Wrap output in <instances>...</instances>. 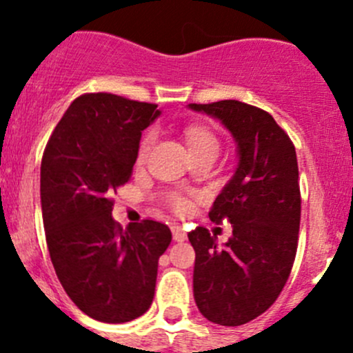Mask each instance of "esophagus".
Returning <instances> with one entry per match:
<instances>
[{"mask_svg": "<svg viewBox=\"0 0 353 353\" xmlns=\"http://www.w3.org/2000/svg\"><path fill=\"white\" fill-rule=\"evenodd\" d=\"M172 239L176 241V243H184V241L188 239V234L184 232L179 225H174L172 227Z\"/></svg>", "mask_w": 353, "mask_h": 353, "instance_id": "esophagus-1", "label": "esophagus"}]
</instances>
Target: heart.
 Listing matches in <instances>:
<instances>
[{
    "instance_id": "obj_1",
    "label": "heart",
    "mask_w": 353,
    "mask_h": 353,
    "mask_svg": "<svg viewBox=\"0 0 353 353\" xmlns=\"http://www.w3.org/2000/svg\"><path fill=\"white\" fill-rule=\"evenodd\" d=\"M186 141H188V147H190V152L201 150V148H208V147L219 148L216 138L213 137L210 131L201 130V128H188V130H186ZM150 147H152V137H148L147 140L143 141V145H141V148H140V160L147 159L148 152H150ZM174 208L184 210V208H186V203H184L181 198H174Z\"/></svg>"
}]
</instances>
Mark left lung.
Masks as SVG:
<instances>
[{"instance_id": "8db88e82", "label": "left lung", "mask_w": 353, "mask_h": 353, "mask_svg": "<svg viewBox=\"0 0 353 353\" xmlns=\"http://www.w3.org/2000/svg\"><path fill=\"white\" fill-rule=\"evenodd\" d=\"M188 108L220 121L237 150L236 170L208 213L213 222L229 219L232 237L219 245L205 227L188 234L196 252L194 302L215 325H245L276 301L294 265L301 223L297 155L263 109L239 101Z\"/></svg>"}]
</instances>
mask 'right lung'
Wrapping results in <instances>:
<instances>
[{"label":"right lung","mask_w":353,"mask_h":353,"mask_svg":"<svg viewBox=\"0 0 353 353\" xmlns=\"http://www.w3.org/2000/svg\"><path fill=\"white\" fill-rule=\"evenodd\" d=\"M162 110L112 94L74 99L52 131L41 163L46 241L59 282L80 311L128 323L148 311L159 258L172 241L155 220L112 219V196L128 183L141 131Z\"/></svg>","instance_id":"1"}]
</instances>
